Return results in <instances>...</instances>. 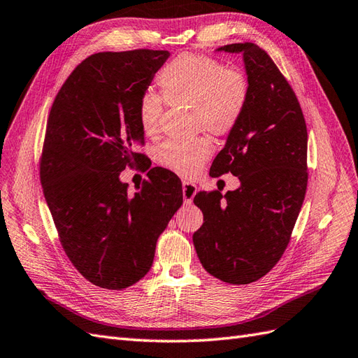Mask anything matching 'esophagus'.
<instances>
[{
	"label": "esophagus",
	"mask_w": 358,
	"mask_h": 358,
	"mask_svg": "<svg viewBox=\"0 0 358 358\" xmlns=\"http://www.w3.org/2000/svg\"><path fill=\"white\" fill-rule=\"evenodd\" d=\"M196 193H197V187L193 184V182H188V180L182 182V194H184V202L187 205L193 202Z\"/></svg>",
	"instance_id": "esophagus-1"
}]
</instances>
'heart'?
Returning <instances> with one entry per match:
<instances>
[{"label": "heart", "mask_w": 358, "mask_h": 358, "mask_svg": "<svg viewBox=\"0 0 358 358\" xmlns=\"http://www.w3.org/2000/svg\"><path fill=\"white\" fill-rule=\"evenodd\" d=\"M161 92L144 91L138 99L136 113L143 132H159L165 101L170 106L189 104L194 130L226 135L237 127L249 103L250 86L238 68L224 66L219 59L196 53H180L165 64L156 76ZM213 144L208 136L189 141L167 139L155 150L161 167L180 176H193L209 159Z\"/></svg>", "instance_id": "b5f03b06"}]
</instances>
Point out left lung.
<instances>
[{
    "mask_svg": "<svg viewBox=\"0 0 358 358\" xmlns=\"http://www.w3.org/2000/svg\"><path fill=\"white\" fill-rule=\"evenodd\" d=\"M219 50L243 53L250 94L209 174L232 173L241 187L196 194L203 224L193 243L208 273L243 285L268 273L289 245L308 182L307 124L290 83L266 50L252 42Z\"/></svg>",
    "mask_w": 358,
    "mask_h": 358,
    "instance_id": "obj_1",
    "label": "left lung"
}]
</instances>
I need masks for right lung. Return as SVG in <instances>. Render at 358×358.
<instances>
[{
    "label": "right lung",
    "mask_w": 358,
    "mask_h": 358,
    "mask_svg": "<svg viewBox=\"0 0 358 358\" xmlns=\"http://www.w3.org/2000/svg\"><path fill=\"white\" fill-rule=\"evenodd\" d=\"M170 53L104 51L59 90L39 161L43 196L73 266L94 285L123 290L149 272L156 241L184 202L174 173L152 169L135 196L120 173L139 167L138 99Z\"/></svg>",
    "instance_id": "obj_1"
}]
</instances>
